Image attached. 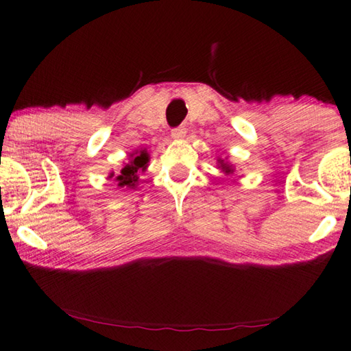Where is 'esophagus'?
<instances>
[{
  "label": "esophagus",
  "instance_id": "1",
  "mask_svg": "<svg viewBox=\"0 0 351 351\" xmlns=\"http://www.w3.org/2000/svg\"><path fill=\"white\" fill-rule=\"evenodd\" d=\"M186 129L184 127H178V129H173L171 130V138L173 139H182L184 136H186Z\"/></svg>",
  "mask_w": 351,
  "mask_h": 351
}]
</instances>
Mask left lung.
<instances>
[{
    "instance_id": "8db88e82",
    "label": "left lung",
    "mask_w": 351,
    "mask_h": 351,
    "mask_svg": "<svg viewBox=\"0 0 351 351\" xmlns=\"http://www.w3.org/2000/svg\"><path fill=\"white\" fill-rule=\"evenodd\" d=\"M216 165H218V169L221 171H224V175H234V171H237V167H234V165L228 161V156L216 158Z\"/></svg>"
}]
</instances>
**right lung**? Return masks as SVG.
I'll use <instances>...</instances> for the list:
<instances>
[{"label":"right lung","instance_id":"add662e5","mask_svg":"<svg viewBox=\"0 0 351 351\" xmlns=\"http://www.w3.org/2000/svg\"><path fill=\"white\" fill-rule=\"evenodd\" d=\"M149 162H150L149 152L145 149H136L129 155V161L124 162L119 175H114L112 171L109 178H113V181L117 182L118 189L135 190L139 184V175L147 170Z\"/></svg>","mask_w":351,"mask_h":351}]
</instances>
